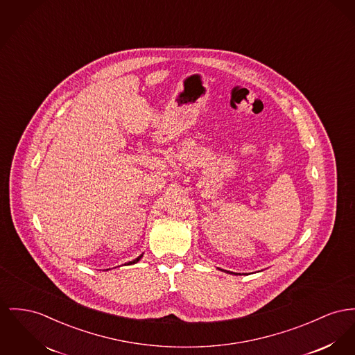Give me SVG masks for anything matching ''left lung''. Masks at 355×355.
I'll return each mask as SVG.
<instances>
[{"mask_svg": "<svg viewBox=\"0 0 355 355\" xmlns=\"http://www.w3.org/2000/svg\"><path fill=\"white\" fill-rule=\"evenodd\" d=\"M220 270H223V269H220ZM223 272H227V273H233V272H229V270H223ZM233 275H236V273H233Z\"/></svg>", "mask_w": 355, "mask_h": 355, "instance_id": "8db88e82", "label": "left lung"}]
</instances>
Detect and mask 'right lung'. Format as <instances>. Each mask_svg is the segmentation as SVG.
I'll use <instances>...</instances> for the list:
<instances>
[{
	"label": "right lung",
	"mask_w": 355,
	"mask_h": 355,
	"mask_svg": "<svg viewBox=\"0 0 355 355\" xmlns=\"http://www.w3.org/2000/svg\"><path fill=\"white\" fill-rule=\"evenodd\" d=\"M144 254V253H142ZM142 254H140L137 259H135L133 261H129V262H126V265H132V263H136V262H139V261L141 260Z\"/></svg>",
	"instance_id": "obj_1"
}]
</instances>
